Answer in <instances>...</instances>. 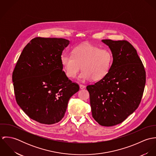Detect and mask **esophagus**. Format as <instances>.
<instances>
[{
    "label": "esophagus",
    "instance_id": "obj_1",
    "mask_svg": "<svg viewBox=\"0 0 156 156\" xmlns=\"http://www.w3.org/2000/svg\"><path fill=\"white\" fill-rule=\"evenodd\" d=\"M79 87H80V89H84V88H85V86L83 85H82V84H80V85H79Z\"/></svg>",
    "mask_w": 156,
    "mask_h": 156
}]
</instances>
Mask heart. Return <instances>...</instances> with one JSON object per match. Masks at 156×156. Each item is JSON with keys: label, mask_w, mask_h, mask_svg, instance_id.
<instances>
[{"label": "heart", "mask_w": 156, "mask_h": 156, "mask_svg": "<svg viewBox=\"0 0 156 156\" xmlns=\"http://www.w3.org/2000/svg\"><path fill=\"white\" fill-rule=\"evenodd\" d=\"M61 61L68 77L75 78L82 67L80 79L99 80L108 74L113 55L108 49L86 43L75 47L72 55L62 54Z\"/></svg>", "instance_id": "1"}]
</instances>
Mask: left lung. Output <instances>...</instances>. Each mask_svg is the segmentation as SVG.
I'll return each instance as SVG.
<instances>
[{"instance_id":"obj_1","label":"left lung","mask_w":156,"mask_h":156,"mask_svg":"<svg viewBox=\"0 0 156 156\" xmlns=\"http://www.w3.org/2000/svg\"><path fill=\"white\" fill-rule=\"evenodd\" d=\"M111 50L113 63L103 79L87 87L94 119L110 127L123 122L138 108L146 72L136 50L126 40H103Z\"/></svg>"}]
</instances>
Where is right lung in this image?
<instances>
[{"label":"right lung","mask_w":156,"mask_h":156,"mask_svg":"<svg viewBox=\"0 0 156 156\" xmlns=\"http://www.w3.org/2000/svg\"><path fill=\"white\" fill-rule=\"evenodd\" d=\"M64 38L35 37L23 50L12 73L16 100L24 112L41 124L64 116L70 97L79 86L67 77L61 61L69 44Z\"/></svg>","instance_id":"right-lung-1"}]
</instances>
